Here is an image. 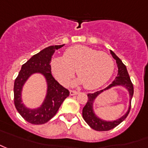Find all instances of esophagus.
I'll return each instance as SVG.
<instances>
[{
  "label": "esophagus",
  "instance_id": "1",
  "mask_svg": "<svg viewBox=\"0 0 148 148\" xmlns=\"http://www.w3.org/2000/svg\"><path fill=\"white\" fill-rule=\"evenodd\" d=\"M78 94H80V92L75 91V90H70V95H76Z\"/></svg>",
  "mask_w": 148,
  "mask_h": 148
}]
</instances>
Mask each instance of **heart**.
<instances>
[{"label":"heart","instance_id":"1","mask_svg":"<svg viewBox=\"0 0 148 148\" xmlns=\"http://www.w3.org/2000/svg\"><path fill=\"white\" fill-rule=\"evenodd\" d=\"M50 67L62 85H68L76 70L80 78L74 84H84L87 90H95L110 80L115 64L108 53L78 45L67 49L63 57L53 58Z\"/></svg>","mask_w":148,"mask_h":148}]
</instances>
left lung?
Instances as JSON below:
<instances>
[{"mask_svg":"<svg viewBox=\"0 0 148 148\" xmlns=\"http://www.w3.org/2000/svg\"><path fill=\"white\" fill-rule=\"evenodd\" d=\"M110 53L112 54V56L116 60V65L118 67L117 76L116 77V79L114 80L112 84H110L108 87H106L103 90L97 91L93 94H88V101L86 106L83 108L82 110V116L84 120L86 121V122L90 125V127L93 130H97V131H108L112 129H113L116 126H117L118 125H120L122 122L127 117L128 114L130 112V105H131V99L133 95H134V87L130 81V77L129 76L127 68L125 67V65L122 62V61L118 58L116 54L114 53L113 51L110 50ZM116 86H121L125 88L128 91L129 95H130V105L128 108L127 112L124 114L122 117L118 118L116 120L114 121H106L103 120L99 118L94 112L93 108V104L96 99L99 95L103 92L104 91L108 90Z\"/></svg>","mask_w":148,"mask_h":148,"instance_id":"1","label":"left lung"}]
</instances>
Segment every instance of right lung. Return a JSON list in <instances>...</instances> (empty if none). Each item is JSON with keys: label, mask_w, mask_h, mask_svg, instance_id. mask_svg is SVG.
I'll return each mask as SVG.
<instances>
[{"label": "right lung", "mask_w": 148, "mask_h": 148, "mask_svg": "<svg viewBox=\"0 0 148 148\" xmlns=\"http://www.w3.org/2000/svg\"><path fill=\"white\" fill-rule=\"evenodd\" d=\"M64 45H52L45 48L22 66L14 81V105L18 113L27 122L33 125H42L53 118L64 99L69 96V91L56 81L51 74L50 62L56 49L62 48ZM34 74H40L47 82V94L39 107L31 109L22 103L21 94L25 83Z\"/></svg>", "instance_id": "right-lung-1"}]
</instances>
